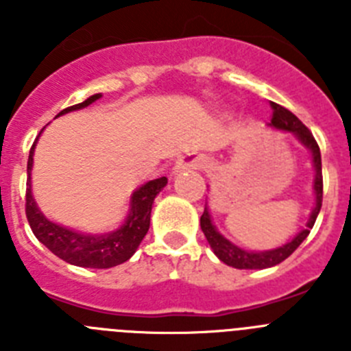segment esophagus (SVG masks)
<instances>
[{
  "mask_svg": "<svg viewBox=\"0 0 351 351\" xmlns=\"http://www.w3.org/2000/svg\"><path fill=\"white\" fill-rule=\"evenodd\" d=\"M204 165V160L200 154H184V156L179 158L176 161V165H173L172 173H179V172H184V170H191V169H200Z\"/></svg>",
  "mask_w": 351,
  "mask_h": 351,
  "instance_id": "esophagus-1",
  "label": "esophagus"
}]
</instances>
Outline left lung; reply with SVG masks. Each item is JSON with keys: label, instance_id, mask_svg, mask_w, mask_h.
I'll return each mask as SVG.
<instances>
[{"label": "left lung", "instance_id": "8db88e82", "mask_svg": "<svg viewBox=\"0 0 351 351\" xmlns=\"http://www.w3.org/2000/svg\"><path fill=\"white\" fill-rule=\"evenodd\" d=\"M272 107V119L269 125L272 128L283 130V132L293 133L297 138L300 141V144H304L306 147L311 151L313 156V167H315V181H313V190H315V209L309 214V219L306 223V228L299 232L295 237L288 241L283 246L276 247V250H267V251H247L244 247L235 246L234 243H230L228 239L223 237L216 226L213 225V219H210L209 207L206 206L204 209L202 218H200V228H202L204 235H206L207 243L213 247L214 255L218 256L223 263L230 265L235 269H267L274 267L278 263H281L283 260H287L288 256L297 250V247L302 244V241L309 235L313 225L316 221V216L322 209V198H324V179H322V154L320 147L316 144L313 133L309 132L306 126L299 121V117L293 116V114L288 110V108L281 107L278 104H271Z\"/></svg>", "mask_w": 351, "mask_h": 351}]
</instances>
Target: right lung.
Returning a JSON list of instances; mask_svg holds the SVG:
<instances>
[{"label":"right lung","instance_id":"1","mask_svg":"<svg viewBox=\"0 0 351 351\" xmlns=\"http://www.w3.org/2000/svg\"><path fill=\"white\" fill-rule=\"evenodd\" d=\"M98 98H101V93L89 96L82 104L64 108L56 117L88 107ZM35 145L36 141L31 147L29 158H27L26 190V216L35 237L56 256H60L61 260L71 263V265H77V267L110 269L132 258L138 244L142 243V239L147 234L154 198L167 186V178L153 179L133 191L132 198H130L128 218L119 228L100 235L80 234V232L70 230L66 226L52 223L51 219L43 216V213L36 206L33 193H31V169H33Z\"/></svg>","mask_w":351,"mask_h":351}]
</instances>
